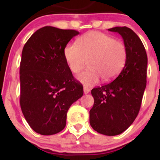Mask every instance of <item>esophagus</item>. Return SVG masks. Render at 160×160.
<instances>
[{"mask_svg":"<svg viewBox=\"0 0 160 160\" xmlns=\"http://www.w3.org/2000/svg\"><path fill=\"white\" fill-rule=\"evenodd\" d=\"M83 92H84V93H85V94H88V93L90 92V89H89L88 87H86V86H84V87H83Z\"/></svg>","mask_w":160,"mask_h":160,"instance_id":"34e87169","label":"esophagus"}]
</instances>
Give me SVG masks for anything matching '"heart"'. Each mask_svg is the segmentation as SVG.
I'll return each instance as SVG.
<instances>
[{"label": "heart", "instance_id": "obj_1", "mask_svg": "<svg viewBox=\"0 0 160 160\" xmlns=\"http://www.w3.org/2000/svg\"><path fill=\"white\" fill-rule=\"evenodd\" d=\"M78 44L69 43L64 56L73 73H78L86 65L87 69L78 75V80L85 86H92L101 78L109 82L118 76L127 60L126 45L104 33L89 32L79 38Z\"/></svg>", "mask_w": 160, "mask_h": 160}]
</instances>
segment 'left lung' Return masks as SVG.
<instances>
[{"instance_id":"1","label":"left lung","mask_w":160,"mask_h":160,"mask_svg":"<svg viewBox=\"0 0 160 160\" xmlns=\"http://www.w3.org/2000/svg\"><path fill=\"white\" fill-rule=\"evenodd\" d=\"M108 31L122 36L127 60L113 81L92 89L94 104L89 111V122L97 132L113 136L127 129L138 114L147 85L148 56L141 39L129 28Z\"/></svg>"}]
</instances>
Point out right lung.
<instances>
[{
  "label": "right lung",
  "instance_id": "right-lung-1",
  "mask_svg": "<svg viewBox=\"0 0 160 160\" xmlns=\"http://www.w3.org/2000/svg\"><path fill=\"white\" fill-rule=\"evenodd\" d=\"M78 31L52 26L38 29L24 46L20 63V106L31 128L51 135L66 126L67 112L83 94L64 56Z\"/></svg>",
  "mask_w": 160,
  "mask_h": 160
}]
</instances>
